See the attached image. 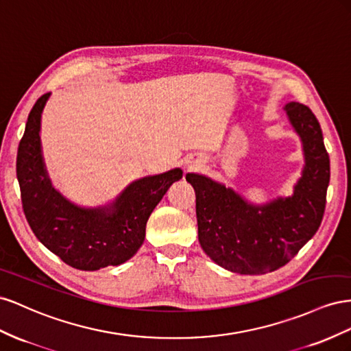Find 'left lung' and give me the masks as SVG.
<instances>
[{"label":"left lung","mask_w":351,"mask_h":351,"mask_svg":"<svg viewBox=\"0 0 351 351\" xmlns=\"http://www.w3.org/2000/svg\"><path fill=\"white\" fill-rule=\"evenodd\" d=\"M302 136L306 167L293 197L253 207L232 189L188 173L195 191L198 241L215 263L241 275H263L291 260L322 222L329 184V156L322 129L302 103L285 106Z\"/></svg>","instance_id":"8db88e82"}]
</instances>
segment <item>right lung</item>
Listing matches in <instances>:
<instances>
[{
	"mask_svg": "<svg viewBox=\"0 0 351 351\" xmlns=\"http://www.w3.org/2000/svg\"><path fill=\"white\" fill-rule=\"evenodd\" d=\"M49 93L29 113L17 149L16 172L29 226L49 252L79 270L117 266L131 258L145 238V225L181 169L147 176L129 185L110 208L70 204L49 184L41 156V113Z\"/></svg>",
	"mask_w": 351,
	"mask_h": 351,
	"instance_id": "add662e5",
	"label": "right lung"
}]
</instances>
